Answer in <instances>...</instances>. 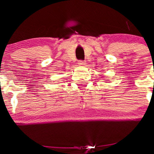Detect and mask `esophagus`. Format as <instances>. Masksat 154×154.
Returning <instances> with one entry per match:
<instances>
[{
	"label": "esophagus",
	"instance_id": "obj_1",
	"mask_svg": "<svg viewBox=\"0 0 154 154\" xmlns=\"http://www.w3.org/2000/svg\"><path fill=\"white\" fill-rule=\"evenodd\" d=\"M79 65H80V66H84V65H85V62L83 60H80L79 62Z\"/></svg>",
	"mask_w": 154,
	"mask_h": 154
}]
</instances>
